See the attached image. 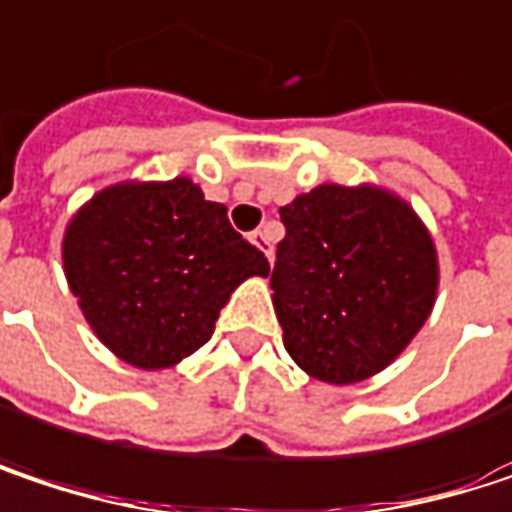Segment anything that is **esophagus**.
<instances>
[{"instance_id":"esophagus-1","label":"esophagus","mask_w":512,"mask_h":512,"mask_svg":"<svg viewBox=\"0 0 512 512\" xmlns=\"http://www.w3.org/2000/svg\"><path fill=\"white\" fill-rule=\"evenodd\" d=\"M249 240L255 243V246H257V249H260V252H263V255L272 257V240H269L266 228H257V231H255V234H252V237H249Z\"/></svg>"}]
</instances>
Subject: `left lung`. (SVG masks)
<instances>
[{
  "mask_svg": "<svg viewBox=\"0 0 512 512\" xmlns=\"http://www.w3.org/2000/svg\"><path fill=\"white\" fill-rule=\"evenodd\" d=\"M278 213L287 234L269 287L290 358L329 385L388 367L436 302L439 260L424 222L379 186L338 183Z\"/></svg>",
  "mask_w": 512,
  "mask_h": 512,
  "instance_id": "obj_1",
  "label": "left lung"
}]
</instances>
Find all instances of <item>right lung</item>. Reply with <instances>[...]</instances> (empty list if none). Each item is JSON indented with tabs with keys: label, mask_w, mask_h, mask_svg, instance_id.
<instances>
[{
	"label": "right lung",
	"mask_w": 512,
	"mask_h": 512,
	"mask_svg": "<svg viewBox=\"0 0 512 512\" xmlns=\"http://www.w3.org/2000/svg\"><path fill=\"white\" fill-rule=\"evenodd\" d=\"M64 275L94 335L133 367L162 370L204 347L231 293L269 260L189 177L115 183L67 225Z\"/></svg>",
	"instance_id": "obj_1"
}]
</instances>
